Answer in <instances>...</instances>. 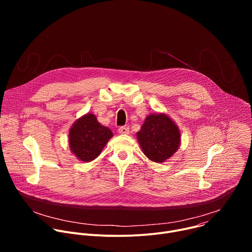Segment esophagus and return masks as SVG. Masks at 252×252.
<instances>
[{"instance_id": "1", "label": "esophagus", "mask_w": 252, "mask_h": 252, "mask_svg": "<svg viewBox=\"0 0 252 252\" xmlns=\"http://www.w3.org/2000/svg\"><path fill=\"white\" fill-rule=\"evenodd\" d=\"M119 132L121 134H128L129 133V127L128 126H121L119 128Z\"/></svg>"}]
</instances>
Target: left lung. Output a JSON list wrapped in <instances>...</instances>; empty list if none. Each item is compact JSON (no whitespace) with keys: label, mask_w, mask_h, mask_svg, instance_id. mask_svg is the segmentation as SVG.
<instances>
[{"label":"left lung","mask_w":252,"mask_h":252,"mask_svg":"<svg viewBox=\"0 0 252 252\" xmlns=\"http://www.w3.org/2000/svg\"><path fill=\"white\" fill-rule=\"evenodd\" d=\"M136 137L143 154L158 163L171 158L181 146V130L162 113L149 115L136 132Z\"/></svg>","instance_id":"1"}]
</instances>
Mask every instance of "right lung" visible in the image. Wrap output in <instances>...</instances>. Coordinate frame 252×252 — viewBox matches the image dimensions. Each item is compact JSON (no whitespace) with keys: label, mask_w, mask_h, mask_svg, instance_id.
Returning a JSON list of instances; mask_svg holds the SVG:
<instances>
[{"label":"right lung","mask_w":252,"mask_h":252,"mask_svg":"<svg viewBox=\"0 0 252 252\" xmlns=\"http://www.w3.org/2000/svg\"><path fill=\"white\" fill-rule=\"evenodd\" d=\"M113 131L101 126L94 114H86L71 126L68 132L70 152L84 162L96 158L111 138Z\"/></svg>","instance_id":"add662e5"}]
</instances>
